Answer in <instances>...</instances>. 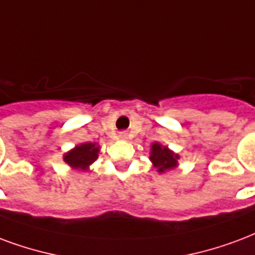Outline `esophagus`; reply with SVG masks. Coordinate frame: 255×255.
Here are the masks:
<instances>
[{
	"label": "esophagus",
	"mask_w": 255,
	"mask_h": 255,
	"mask_svg": "<svg viewBox=\"0 0 255 255\" xmlns=\"http://www.w3.org/2000/svg\"><path fill=\"white\" fill-rule=\"evenodd\" d=\"M127 137H128L127 132H120V133H119V139H122V140H126Z\"/></svg>",
	"instance_id": "esophagus-1"
}]
</instances>
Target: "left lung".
<instances>
[{"instance_id":"left-lung-1","label":"left lung","mask_w":255,"mask_h":255,"mask_svg":"<svg viewBox=\"0 0 255 255\" xmlns=\"http://www.w3.org/2000/svg\"><path fill=\"white\" fill-rule=\"evenodd\" d=\"M150 161L158 173H166L178 166L180 155L162 143L154 142L150 148Z\"/></svg>"}]
</instances>
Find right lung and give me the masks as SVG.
Wrapping results in <instances>:
<instances>
[{
  "instance_id": "right-lung-1",
  "label": "right lung",
  "mask_w": 255,
  "mask_h": 255,
  "mask_svg": "<svg viewBox=\"0 0 255 255\" xmlns=\"http://www.w3.org/2000/svg\"><path fill=\"white\" fill-rule=\"evenodd\" d=\"M100 148L101 147H100L99 143H81V144H77L74 148H71L63 154V161L74 170L88 171L90 165L94 161H97Z\"/></svg>"
}]
</instances>
